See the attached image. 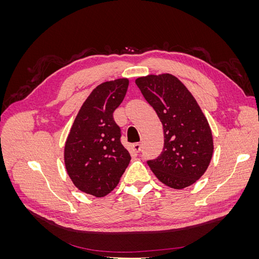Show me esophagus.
<instances>
[{
    "mask_svg": "<svg viewBox=\"0 0 259 259\" xmlns=\"http://www.w3.org/2000/svg\"><path fill=\"white\" fill-rule=\"evenodd\" d=\"M133 150H134L135 152H139L140 150H142V144L140 143H135V144H133Z\"/></svg>",
    "mask_w": 259,
    "mask_h": 259,
    "instance_id": "34e87169",
    "label": "esophagus"
}]
</instances>
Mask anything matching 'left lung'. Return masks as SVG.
<instances>
[{
  "label": "left lung",
  "instance_id": "obj_1",
  "mask_svg": "<svg viewBox=\"0 0 259 259\" xmlns=\"http://www.w3.org/2000/svg\"><path fill=\"white\" fill-rule=\"evenodd\" d=\"M135 83L163 125L164 148L147 163L160 182L184 189L207 169L214 151L211 131L197 100L176 76H140Z\"/></svg>",
  "mask_w": 259,
  "mask_h": 259
}]
</instances>
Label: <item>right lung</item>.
I'll return each mask as SVG.
<instances>
[{
    "mask_svg": "<svg viewBox=\"0 0 259 259\" xmlns=\"http://www.w3.org/2000/svg\"><path fill=\"white\" fill-rule=\"evenodd\" d=\"M127 88V79L98 85L84 101L66 140L67 173L77 189L94 197L110 193L131 161L113 120Z\"/></svg>",
    "mask_w": 259,
    "mask_h": 259,
    "instance_id": "right-lung-1",
    "label": "right lung"
}]
</instances>
